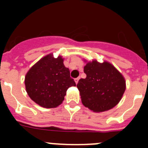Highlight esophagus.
Instances as JSON below:
<instances>
[{"label": "esophagus", "mask_w": 148, "mask_h": 148, "mask_svg": "<svg viewBox=\"0 0 148 148\" xmlns=\"http://www.w3.org/2000/svg\"><path fill=\"white\" fill-rule=\"evenodd\" d=\"M79 77H78V78H75V84H78V80H79Z\"/></svg>", "instance_id": "obj_1"}]
</instances>
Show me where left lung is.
Returning <instances> with one entry per match:
<instances>
[{
	"mask_svg": "<svg viewBox=\"0 0 148 148\" xmlns=\"http://www.w3.org/2000/svg\"><path fill=\"white\" fill-rule=\"evenodd\" d=\"M84 72L86 78L77 84L82 102L95 113L109 110L119 104L126 89V82L112 64L96 60L87 61Z\"/></svg>",
	"mask_w": 148,
	"mask_h": 148,
	"instance_id": "8db88e82",
	"label": "left lung"
}]
</instances>
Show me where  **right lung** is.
<instances>
[{"instance_id":"right-lung-1","label":"right lung","mask_w":148,"mask_h":148,"mask_svg":"<svg viewBox=\"0 0 148 148\" xmlns=\"http://www.w3.org/2000/svg\"><path fill=\"white\" fill-rule=\"evenodd\" d=\"M26 91L30 99L40 107L54 108L64 99L66 90L75 86L70 70L61 56H45L30 68L25 76Z\"/></svg>"}]
</instances>
